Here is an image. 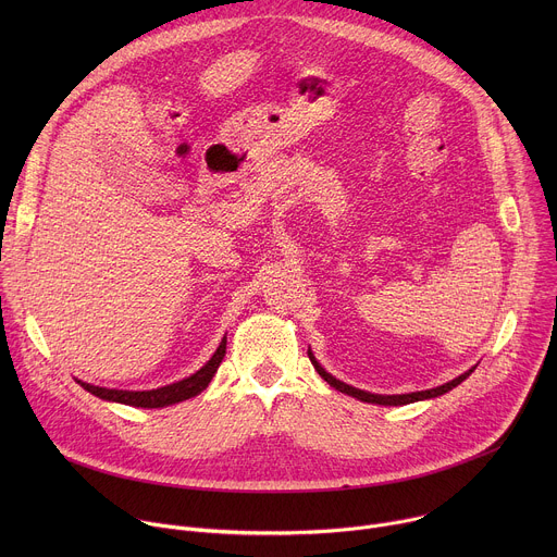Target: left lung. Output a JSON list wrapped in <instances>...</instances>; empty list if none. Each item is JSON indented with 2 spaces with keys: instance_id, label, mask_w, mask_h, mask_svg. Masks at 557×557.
I'll use <instances>...</instances> for the list:
<instances>
[{
  "instance_id": "1",
  "label": "left lung",
  "mask_w": 557,
  "mask_h": 557,
  "mask_svg": "<svg viewBox=\"0 0 557 557\" xmlns=\"http://www.w3.org/2000/svg\"><path fill=\"white\" fill-rule=\"evenodd\" d=\"M308 359H310V363L314 366V370L320 372V376L324 379V381H329L335 389H339V392H346L348 396H355V399H359V401H366V404H376V406H408V404H414V401H423V399H434V396H441V394H445V392H449L451 387H456L458 383H462L471 372H473V368L471 370H467L465 374H460V376H456L454 381H449V383H445V385H438V387H432V389H423V392H412V394H389V396H383V394H370V392H363V389H357V387H352V385H348V383H342L339 379H335L333 374H329L320 363L314 361V357H312V352L308 350Z\"/></svg>"
}]
</instances>
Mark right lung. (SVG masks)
<instances>
[{"label":"right lung","mask_w":557,"mask_h":557,"mask_svg":"<svg viewBox=\"0 0 557 557\" xmlns=\"http://www.w3.org/2000/svg\"><path fill=\"white\" fill-rule=\"evenodd\" d=\"M224 352H226V337L222 339V344L218 346L213 357L196 374H191L178 383L158 387V389L129 392V389H108V387L90 385L84 381H78V383L84 385V389H88L90 394H95V396H99V399H106V401H116V404H125V406H134V408H165V406L191 399V396L200 394L211 383L218 366L224 359Z\"/></svg>","instance_id":"add662e5"}]
</instances>
